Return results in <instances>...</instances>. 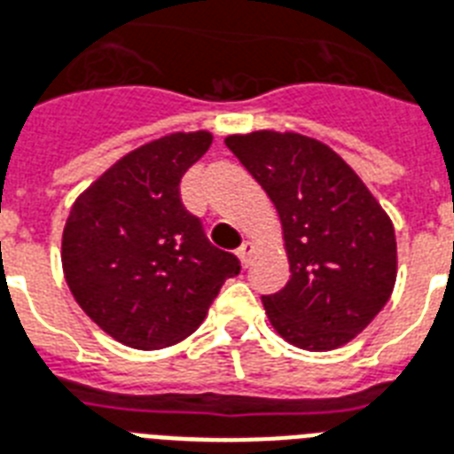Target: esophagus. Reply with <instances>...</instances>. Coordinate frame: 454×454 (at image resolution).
Returning a JSON list of instances; mask_svg holds the SVG:
<instances>
[{
	"instance_id": "34e87169",
	"label": "esophagus",
	"mask_w": 454,
	"mask_h": 454,
	"mask_svg": "<svg viewBox=\"0 0 454 454\" xmlns=\"http://www.w3.org/2000/svg\"><path fill=\"white\" fill-rule=\"evenodd\" d=\"M252 254H254L252 242H242V247L238 249V259H239V263H242V268H247V265H249V261H252Z\"/></svg>"
}]
</instances>
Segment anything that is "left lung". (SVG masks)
I'll use <instances>...</instances> for the list:
<instances>
[{
  "mask_svg": "<svg viewBox=\"0 0 454 454\" xmlns=\"http://www.w3.org/2000/svg\"><path fill=\"white\" fill-rule=\"evenodd\" d=\"M226 146L282 221L291 278L285 289L263 296L272 329L301 349L340 348L392 296V221L355 169L317 139L259 130L231 135Z\"/></svg>",
  "mask_w": 454,
  "mask_h": 454,
  "instance_id": "8db88e82",
  "label": "left lung"
}]
</instances>
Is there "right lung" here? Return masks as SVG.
<instances>
[{
  "label": "right lung",
  "instance_id": "add662e5",
  "mask_svg": "<svg viewBox=\"0 0 454 454\" xmlns=\"http://www.w3.org/2000/svg\"><path fill=\"white\" fill-rule=\"evenodd\" d=\"M205 130L130 151L76 198L62 233V270L99 329L135 349L193 333L228 278L233 254L209 245L179 198L184 172L209 149Z\"/></svg>",
  "mask_w": 454,
  "mask_h": 454
}]
</instances>
